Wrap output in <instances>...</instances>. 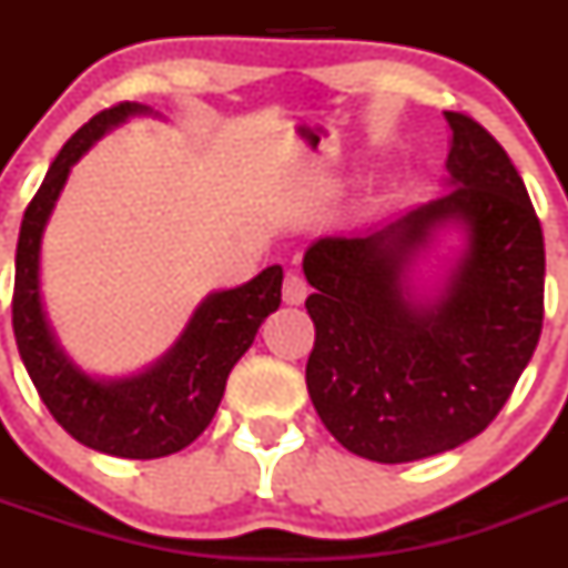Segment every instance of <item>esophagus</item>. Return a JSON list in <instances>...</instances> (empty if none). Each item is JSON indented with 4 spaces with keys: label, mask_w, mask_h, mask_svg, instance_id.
I'll return each mask as SVG.
<instances>
[{
    "label": "esophagus",
    "mask_w": 568,
    "mask_h": 568,
    "mask_svg": "<svg viewBox=\"0 0 568 568\" xmlns=\"http://www.w3.org/2000/svg\"><path fill=\"white\" fill-rule=\"evenodd\" d=\"M307 293H310L307 281L301 278L295 270H290L287 278H284V301H287V304H304Z\"/></svg>",
    "instance_id": "esophagus-1"
}]
</instances>
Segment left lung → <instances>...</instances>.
Listing matches in <instances>:
<instances>
[{"label": "left lung", "instance_id": "1", "mask_svg": "<svg viewBox=\"0 0 568 568\" xmlns=\"http://www.w3.org/2000/svg\"><path fill=\"white\" fill-rule=\"evenodd\" d=\"M449 190L361 235H324L304 253L315 293L307 389L349 453L406 464L480 435L504 409L544 327V230L506 150L446 110ZM444 226L465 253L420 302L408 270Z\"/></svg>", "mask_w": 568, "mask_h": 568}]
</instances>
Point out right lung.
<instances>
[{
	"label": "right lung",
	"instance_id": "add662e5",
	"mask_svg": "<svg viewBox=\"0 0 568 568\" xmlns=\"http://www.w3.org/2000/svg\"><path fill=\"white\" fill-rule=\"evenodd\" d=\"M153 113L144 104L122 102L102 110L70 135L50 164L42 187L28 204L17 244L13 335L39 398L64 433L113 458L150 460L173 455L207 429L222 404L227 375L247 353L261 321L281 304L278 264L261 270L235 290L213 293L199 304L182 338L144 373L130 378H93L68 358L50 329L39 293L42 235L70 168L130 115Z\"/></svg>",
	"mask_w": 568,
	"mask_h": 568
}]
</instances>
